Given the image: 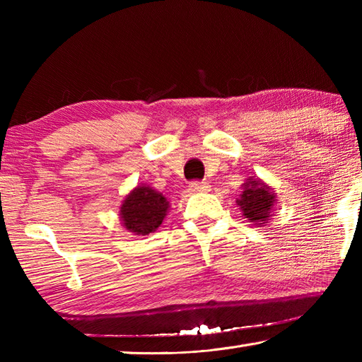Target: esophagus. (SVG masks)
I'll use <instances>...</instances> for the list:
<instances>
[{
    "instance_id": "34e87169",
    "label": "esophagus",
    "mask_w": 362,
    "mask_h": 362,
    "mask_svg": "<svg viewBox=\"0 0 362 362\" xmlns=\"http://www.w3.org/2000/svg\"><path fill=\"white\" fill-rule=\"evenodd\" d=\"M189 189L194 191V193H206L210 191V185L206 182H191L189 183Z\"/></svg>"
}]
</instances>
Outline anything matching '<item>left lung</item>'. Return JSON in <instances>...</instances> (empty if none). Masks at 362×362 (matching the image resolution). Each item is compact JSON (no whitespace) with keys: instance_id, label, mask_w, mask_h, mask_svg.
<instances>
[{"instance_id":"1","label":"left lung","mask_w":362,"mask_h":362,"mask_svg":"<svg viewBox=\"0 0 362 362\" xmlns=\"http://www.w3.org/2000/svg\"><path fill=\"white\" fill-rule=\"evenodd\" d=\"M275 201V193L271 187L259 179L249 177L243 183V193L236 204L249 222H255V226L261 227L269 221Z\"/></svg>"}]
</instances>
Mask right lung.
Wrapping results in <instances>:
<instances>
[{
  "label": "right lung",
  "instance_id": "right-lung-1",
  "mask_svg": "<svg viewBox=\"0 0 362 362\" xmlns=\"http://www.w3.org/2000/svg\"><path fill=\"white\" fill-rule=\"evenodd\" d=\"M169 210L166 197L148 185H138L126 196L119 216L126 230L135 235H149L160 227Z\"/></svg>",
  "mask_w": 362,
  "mask_h": 362
}]
</instances>
